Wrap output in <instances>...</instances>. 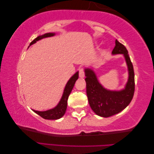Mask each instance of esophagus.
Segmentation results:
<instances>
[{
    "mask_svg": "<svg viewBox=\"0 0 154 154\" xmlns=\"http://www.w3.org/2000/svg\"><path fill=\"white\" fill-rule=\"evenodd\" d=\"M79 76L81 78H82L84 77V72L83 69L80 68L79 70Z\"/></svg>",
    "mask_w": 154,
    "mask_h": 154,
    "instance_id": "esophagus-1",
    "label": "esophagus"
}]
</instances>
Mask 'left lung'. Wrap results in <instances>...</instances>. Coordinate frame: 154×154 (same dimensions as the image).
I'll return each instance as SVG.
<instances>
[{
	"label": "left lung",
	"instance_id": "1",
	"mask_svg": "<svg viewBox=\"0 0 154 154\" xmlns=\"http://www.w3.org/2000/svg\"><path fill=\"white\" fill-rule=\"evenodd\" d=\"M112 55L122 54L127 65L128 78L124 88L119 90L107 89L100 82L92 68H85L86 94L90 108L99 116L108 118L117 114L130 104L135 88L134 72L128 52L125 47L116 40Z\"/></svg>",
	"mask_w": 154,
	"mask_h": 154
}]
</instances>
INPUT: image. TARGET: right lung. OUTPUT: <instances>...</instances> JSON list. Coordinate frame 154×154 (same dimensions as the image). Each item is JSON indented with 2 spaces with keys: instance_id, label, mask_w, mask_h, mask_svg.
Listing matches in <instances>:
<instances>
[{
  "instance_id": "add662e5",
  "label": "right lung",
  "mask_w": 154,
  "mask_h": 154,
  "mask_svg": "<svg viewBox=\"0 0 154 154\" xmlns=\"http://www.w3.org/2000/svg\"><path fill=\"white\" fill-rule=\"evenodd\" d=\"M55 35L56 33L54 32L45 33L42 34V35H40L36 37V38L30 44V46L34 45V44H35L37 41L45 38L54 36ZM78 74H79V72H78V71H77L72 76H71L70 79L68 80L64 87L61 99L59 101L58 104L56 105L54 108L48 109V110L46 111H37L34 110V109H32V110L35 112L38 115H39L40 116L46 119V120H58V119L61 118L65 114L66 111L67 100L68 99V96L73 89L75 82H76V81L78 79Z\"/></svg>"
}]
</instances>
